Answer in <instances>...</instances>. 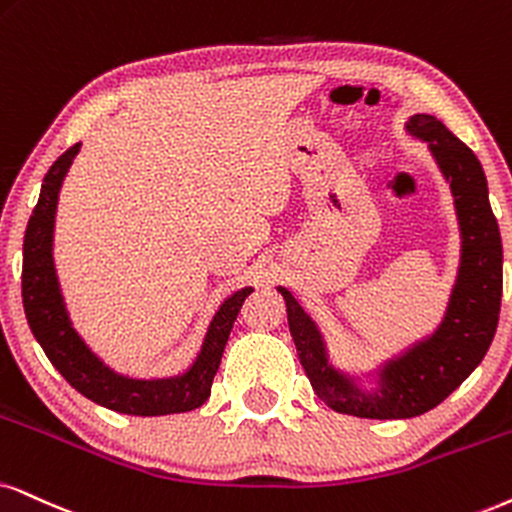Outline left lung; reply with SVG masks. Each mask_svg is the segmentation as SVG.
Returning <instances> with one entry per match:
<instances>
[{
    "label": "left lung",
    "mask_w": 512,
    "mask_h": 512,
    "mask_svg": "<svg viewBox=\"0 0 512 512\" xmlns=\"http://www.w3.org/2000/svg\"><path fill=\"white\" fill-rule=\"evenodd\" d=\"M406 129L416 139L428 141L454 193L461 226V267L437 331L385 361L378 371V387L368 392L328 361L326 342L312 316L290 290L278 286L309 383L323 404L347 416L394 420L435 409L480 366L501 312L503 245L480 160L435 115H411Z\"/></svg>",
    "instance_id": "left-lung-1"
}]
</instances>
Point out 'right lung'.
Masks as SVG:
<instances>
[{"mask_svg": "<svg viewBox=\"0 0 512 512\" xmlns=\"http://www.w3.org/2000/svg\"><path fill=\"white\" fill-rule=\"evenodd\" d=\"M80 144L70 146L44 177L40 200L25 229L23 241V307L30 331L40 342L56 371L75 387L77 392L106 409L127 413V416H170L203 406L210 397L219 361H222L226 340L245 297L252 288H241L226 297L210 321L198 357L186 373L172 378L139 380L115 373L84 345V340L70 323L66 302L54 267V219L63 177Z\"/></svg>", "mask_w": 512, "mask_h": 512, "instance_id": "obj_1", "label": "right lung"}]
</instances>
